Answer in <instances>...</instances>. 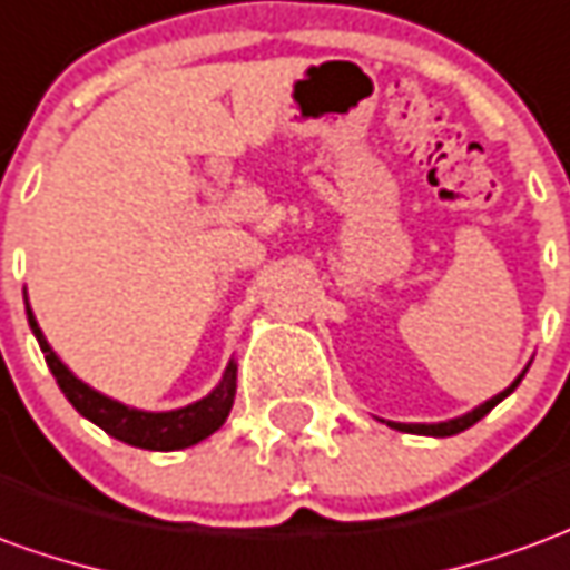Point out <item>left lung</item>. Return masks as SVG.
<instances>
[{
	"label": "left lung",
	"mask_w": 570,
	"mask_h": 570,
	"mask_svg": "<svg viewBox=\"0 0 570 570\" xmlns=\"http://www.w3.org/2000/svg\"><path fill=\"white\" fill-rule=\"evenodd\" d=\"M521 376H524V370H521L519 376H515V382L509 385V389H503L500 395H493L491 401H484V404H479L475 410H469V413H463V416H453V420H448V423H385L392 425V429H397V432H410V435H432V438H451L456 435V432H465L469 425H475L481 420V416H488L503 397H509L512 392H515V385L521 382Z\"/></svg>",
	"instance_id": "8db88e82"
}]
</instances>
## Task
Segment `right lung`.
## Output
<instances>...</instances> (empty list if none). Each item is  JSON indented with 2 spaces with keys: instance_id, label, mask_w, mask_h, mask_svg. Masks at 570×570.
<instances>
[{
  "instance_id": "1",
  "label": "right lung",
  "mask_w": 570,
  "mask_h": 570,
  "mask_svg": "<svg viewBox=\"0 0 570 570\" xmlns=\"http://www.w3.org/2000/svg\"><path fill=\"white\" fill-rule=\"evenodd\" d=\"M23 302H27V289H23ZM27 321L33 330L39 348L46 354V364H49L51 376L61 385L63 397L73 404V407L98 425L105 429L107 435L126 441L132 448H145V451H181L190 444H200L203 438H209L218 432L225 420H228L230 407H234V395H237V364L228 361V367L222 373L218 385L200 401H194L188 407L178 410H138L122 404L117 397H107L101 392H95L89 382H82L73 376V370L63 364L61 357L55 354V348L46 340V333L36 324V314L27 302Z\"/></svg>"
}]
</instances>
